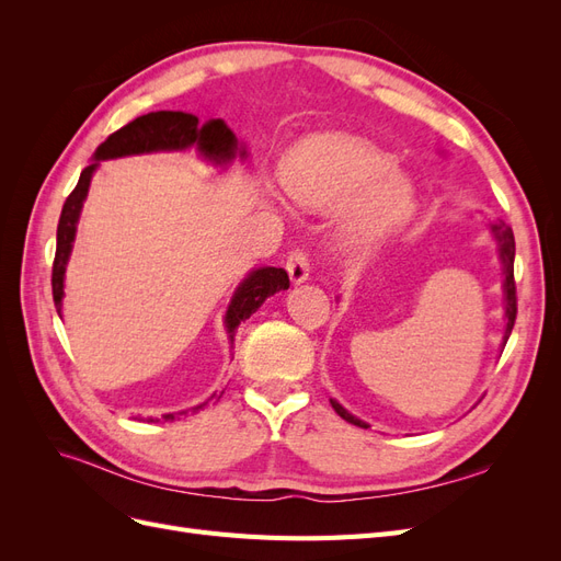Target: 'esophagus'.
<instances>
[{"instance_id": "34e87169", "label": "esophagus", "mask_w": 561, "mask_h": 561, "mask_svg": "<svg viewBox=\"0 0 561 561\" xmlns=\"http://www.w3.org/2000/svg\"><path fill=\"white\" fill-rule=\"evenodd\" d=\"M287 274H290L293 283H304L309 278V271H311V260H309V252L307 250H293L287 254V262H285Z\"/></svg>"}]
</instances>
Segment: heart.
<instances>
[{"mask_svg":"<svg viewBox=\"0 0 561 561\" xmlns=\"http://www.w3.org/2000/svg\"><path fill=\"white\" fill-rule=\"evenodd\" d=\"M283 190L301 206L348 203V231L360 241L398 229L414 210V184L393 159L351 135H318L280 165Z\"/></svg>","mask_w":561,"mask_h":561,"instance_id":"1","label":"heart"}]
</instances>
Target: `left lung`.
<instances>
[{
	"label": "left lung",
	"mask_w": 561,
	"mask_h": 561,
	"mask_svg": "<svg viewBox=\"0 0 561 561\" xmlns=\"http://www.w3.org/2000/svg\"><path fill=\"white\" fill-rule=\"evenodd\" d=\"M494 229V236L499 241V250H501V262H503V274H505V283H503V290H505V334H503V344L507 342V336H511L513 328H515V318H517V285H515V236H513V229L511 225H505L503 219H499V222L491 227ZM334 412L342 416L344 421L353 423V426H360V428H367V423H363L360 419H355L353 414H348L342 404H339L336 400H330Z\"/></svg>",
	"instance_id": "1"
}]
</instances>
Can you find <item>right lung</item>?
<instances>
[{"label": "right lung", "instance_id": "1", "mask_svg": "<svg viewBox=\"0 0 561 561\" xmlns=\"http://www.w3.org/2000/svg\"><path fill=\"white\" fill-rule=\"evenodd\" d=\"M196 145L203 157H208L217 163L231 161L236 151H239V142H236L233 133L227 128L222 118H213L208 124H198V116L190 112H149L145 116H138L128 126L118 128L112 133L110 138L98 147L95 151V163L87 165L81 171V178L72 194L65 198V206L58 219V243H56V260L54 271H50V287H54V301L60 313L62 307V276H65V264L70 260V250L77 231V219L83 206V198L89 194L91 175L98 168L100 159H114V157H126V154H142V151H159V149H186ZM245 154V151H241ZM290 287V278H287L285 268L276 266H264L252 271V274L241 283L239 290H236L231 307L227 311V328L233 332L239 328V322L250 318V313L262 307V301L278 290H287ZM225 393V390H222ZM213 396V400L222 398ZM203 407V404H201ZM196 407V410H201ZM184 414V412H180ZM178 414H163L165 421H173ZM154 421V419H149Z\"/></svg>", "mask_w": 561, "mask_h": 561}]
</instances>
